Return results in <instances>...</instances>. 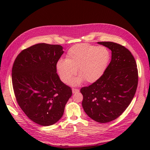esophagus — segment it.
<instances>
[{"label": "esophagus", "mask_w": 150, "mask_h": 150, "mask_svg": "<svg viewBox=\"0 0 150 150\" xmlns=\"http://www.w3.org/2000/svg\"><path fill=\"white\" fill-rule=\"evenodd\" d=\"M72 92H73V93H78V92H79V89H78V88H73Z\"/></svg>", "instance_id": "obj_1"}]
</instances>
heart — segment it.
Here are the masks:
<instances>
[{
    "mask_svg": "<svg viewBox=\"0 0 150 150\" xmlns=\"http://www.w3.org/2000/svg\"><path fill=\"white\" fill-rule=\"evenodd\" d=\"M109 59L110 53L106 47L79 44L68 50L66 59L58 61L57 70L61 79L65 83L70 82L77 69L80 77L73 81V84H79L83 81L92 83L103 75Z\"/></svg>",
    "mask_w": 150,
    "mask_h": 150,
    "instance_id": "1",
    "label": "heart"
}]
</instances>
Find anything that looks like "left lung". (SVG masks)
Masks as SVG:
<instances>
[{
	"label": "left lung",
	"mask_w": 150,
	"mask_h": 150,
	"mask_svg": "<svg viewBox=\"0 0 150 150\" xmlns=\"http://www.w3.org/2000/svg\"><path fill=\"white\" fill-rule=\"evenodd\" d=\"M112 51V59L103 75L92 84L81 88L83 108L97 122L118 118L132 100L138 87V71L132 53L120 44L98 42Z\"/></svg>",
	"instance_id": "left-lung-1"
}]
</instances>
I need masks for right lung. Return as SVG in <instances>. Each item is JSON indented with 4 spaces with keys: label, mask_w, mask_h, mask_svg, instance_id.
Wrapping results in <instances>:
<instances>
[{
    "label": "right lung",
    "mask_w": 150,
    "mask_h": 150,
    "mask_svg": "<svg viewBox=\"0 0 150 150\" xmlns=\"http://www.w3.org/2000/svg\"><path fill=\"white\" fill-rule=\"evenodd\" d=\"M60 45L38 44L18 55L12 69L14 93L20 108L34 122L52 125L62 118L71 88L58 76Z\"/></svg>",
    "instance_id": "right-lung-1"
}]
</instances>
